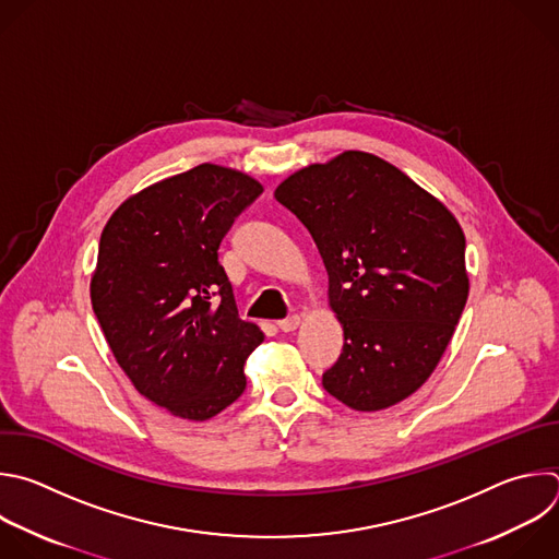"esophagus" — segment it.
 <instances>
[{"instance_id":"1","label":"esophagus","mask_w":559,"mask_h":559,"mask_svg":"<svg viewBox=\"0 0 559 559\" xmlns=\"http://www.w3.org/2000/svg\"><path fill=\"white\" fill-rule=\"evenodd\" d=\"M298 326H300V316H289V318H285V320H281V322H278V329H281L283 333L296 331Z\"/></svg>"}]
</instances>
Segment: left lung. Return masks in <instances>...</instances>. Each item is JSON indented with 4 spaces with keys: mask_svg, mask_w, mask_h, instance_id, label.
Returning a JSON list of instances; mask_svg holds the SVG:
<instances>
[{
    "mask_svg": "<svg viewBox=\"0 0 559 559\" xmlns=\"http://www.w3.org/2000/svg\"><path fill=\"white\" fill-rule=\"evenodd\" d=\"M274 198L311 233L344 346L322 386L357 413L417 393L441 361L469 294L452 211L397 166L344 151L283 179Z\"/></svg>",
    "mask_w": 559,
    "mask_h": 559,
    "instance_id": "left-lung-1",
    "label": "left lung"
}]
</instances>
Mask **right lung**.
<instances>
[{"label": "right lung", "instance_id": "add662e5", "mask_svg": "<svg viewBox=\"0 0 559 559\" xmlns=\"http://www.w3.org/2000/svg\"><path fill=\"white\" fill-rule=\"evenodd\" d=\"M261 193L252 175L206 162L133 193L103 228L94 313L133 389L173 417L209 421L246 391L265 335L239 318L217 250Z\"/></svg>", "mask_w": 559, "mask_h": 559}]
</instances>
